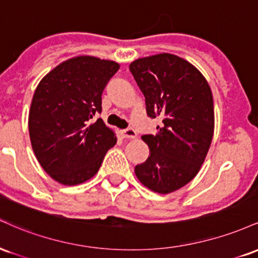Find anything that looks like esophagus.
<instances>
[{
  "mask_svg": "<svg viewBox=\"0 0 258 258\" xmlns=\"http://www.w3.org/2000/svg\"><path fill=\"white\" fill-rule=\"evenodd\" d=\"M121 136H122L123 138H136L137 137V132L135 131L133 128H126V130H122L121 131Z\"/></svg>",
  "mask_w": 258,
  "mask_h": 258,
  "instance_id": "obj_1",
  "label": "esophagus"
}]
</instances>
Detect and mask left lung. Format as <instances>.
Wrapping results in <instances>:
<instances>
[{"label":"left lung","mask_w":258,"mask_h":258,"mask_svg":"<svg viewBox=\"0 0 258 258\" xmlns=\"http://www.w3.org/2000/svg\"><path fill=\"white\" fill-rule=\"evenodd\" d=\"M130 70L146 97L148 116L162 119L155 135L142 136L149 156L135 167L136 176L155 193H172L197 176L211 146V88L193 64L170 53L136 59Z\"/></svg>","instance_id":"8db88e82"}]
</instances>
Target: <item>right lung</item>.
Segmentation results:
<instances>
[{
	"label": "right lung",
	"mask_w": 258,
	"mask_h": 258,
	"mask_svg": "<svg viewBox=\"0 0 258 258\" xmlns=\"http://www.w3.org/2000/svg\"><path fill=\"white\" fill-rule=\"evenodd\" d=\"M120 64L91 55L63 61L41 80L29 111V135L37 161L64 185L86 182L98 172L116 144L114 131L98 119L105 85Z\"/></svg>",
	"instance_id": "obj_1"
}]
</instances>
